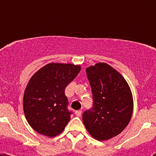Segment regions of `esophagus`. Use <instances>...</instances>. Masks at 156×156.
<instances>
[{"label":"esophagus","mask_w":156,"mask_h":156,"mask_svg":"<svg viewBox=\"0 0 156 156\" xmlns=\"http://www.w3.org/2000/svg\"><path fill=\"white\" fill-rule=\"evenodd\" d=\"M81 113H82V111H81V110H77V111H75V115H76L77 116H81Z\"/></svg>","instance_id":"obj_1"}]
</instances>
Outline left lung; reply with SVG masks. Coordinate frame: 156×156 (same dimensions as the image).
Masks as SVG:
<instances>
[{"label": "left lung", "instance_id": "obj_1", "mask_svg": "<svg viewBox=\"0 0 156 156\" xmlns=\"http://www.w3.org/2000/svg\"><path fill=\"white\" fill-rule=\"evenodd\" d=\"M93 94V107L83 113L90 134L103 141L121 133L128 125L133 102L130 87L118 71L104 62L86 69Z\"/></svg>", "mask_w": 156, "mask_h": 156}]
</instances>
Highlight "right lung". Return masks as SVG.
<instances>
[{"instance_id":"add662e5","label":"right lung","mask_w":156,"mask_h":156,"mask_svg":"<svg viewBox=\"0 0 156 156\" xmlns=\"http://www.w3.org/2000/svg\"><path fill=\"white\" fill-rule=\"evenodd\" d=\"M80 71V66L51 62L29 80L23 108L26 120L37 133L53 137L65 129L72 113L68 109L65 89Z\"/></svg>"}]
</instances>
